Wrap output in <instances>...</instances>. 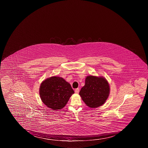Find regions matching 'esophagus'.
Returning <instances> with one entry per match:
<instances>
[{"instance_id":"obj_1","label":"esophagus","mask_w":148,"mask_h":148,"mask_svg":"<svg viewBox=\"0 0 148 148\" xmlns=\"http://www.w3.org/2000/svg\"><path fill=\"white\" fill-rule=\"evenodd\" d=\"M79 89H78V88H77V89H76L75 90V92L76 93H79Z\"/></svg>"}]
</instances>
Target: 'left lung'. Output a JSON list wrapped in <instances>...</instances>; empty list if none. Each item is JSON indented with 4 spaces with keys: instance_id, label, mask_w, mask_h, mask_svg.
<instances>
[{
    "instance_id": "1",
    "label": "left lung",
    "mask_w": 148,
    "mask_h": 148,
    "mask_svg": "<svg viewBox=\"0 0 148 148\" xmlns=\"http://www.w3.org/2000/svg\"><path fill=\"white\" fill-rule=\"evenodd\" d=\"M109 84L104 78L88 76L79 95L85 104L90 108H97L104 104L109 95Z\"/></svg>"
}]
</instances>
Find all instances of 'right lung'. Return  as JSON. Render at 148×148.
Here are the masks:
<instances>
[{
    "mask_svg": "<svg viewBox=\"0 0 148 148\" xmlns=\"http://www.w3.org/2000/svg\"><path fill=\"white\" fill-rule=\"evenodd\" d=\"M74 91L70 84L62 78L51 77L42 82L40 96L47 106L53 110L61 109L66 106Z\"/></svg>",
    "mask_w": 148,
    "mask_h": 148,
    "instance_id": "add662e5",
    "label": "right lung"
}]
</instances>
